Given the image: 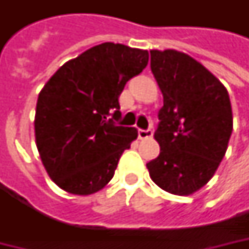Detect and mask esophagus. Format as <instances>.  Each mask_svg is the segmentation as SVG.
<instances>
[{
  "label": "esophagus",
  "mask_w": 249,
  "mask_h": 249,
  "mask_svg": "<svg viewBox=\"0 0 249 249\" xmlns=\"http://www.w3.org/2000/svg\"><path fill=\"white\" fill-rule=\"evenodd\" d=\"M152 134H154V131L151 129L148 130H142V129H140L139 130V139L140 140H148L152 137Z\"/></svg>",
  "instance_id": "1"
}]
</instances>
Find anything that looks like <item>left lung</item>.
Masks as SVG:
<instances>
[{"label":"left lung","mask_w":249,"mask_h":249,"mask_svg":"<svg viewBox=\"0 0 249 249\" xmlns=\"http://www.w3.org/2000/svg\"><path fill=\"white\" fill-rule=\"evenodd\" d=\"M151 53L163 95L154 137L160 152L147 163L152 181L170 194L191 196L213 177L233 131L226 87L204 65L176 50Z\"/></svg>","instance_id":"8db88e82"}]
</instances>
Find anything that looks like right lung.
Returning <instances> with one entry per match:
<instances>
[{"label":"right lung","instance_id":"1","mask_svg":"<svg viewBox=\"0 0 249 249\" xmlns=\"http://www.w3.org/2000/svg\"><path fill=\"white\" fill-rule=\"evenodd\" d=\"M147 63L145 50L102 43L63 63L45 83L36 107V145L59 188L90 196L109 183L123 151L139 136L134 127L115 126L118 100Z\"/></svg>","mask_w":249,"mask_h":249}]
</instances>
